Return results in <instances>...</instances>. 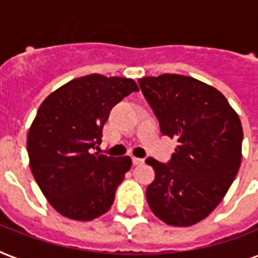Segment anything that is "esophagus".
<instances>
[{"mask_svg": "<svg viewBox=\"0 0 258 258\" xmlns=\"http://www.w3.org/2000/svg\"><path fill=\"white\" fill-rule=\"evenodd\" d=\"M143 162H145V159H142V158L133 157V163H134V165H135V166L142 165V163H143Z\"/></svg>", "mask_w": 258, "mask_h": 258, "instance_id": "34e87169", "label": "esophagus"}]
</instances>
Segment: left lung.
<instances>
[{"label": "left lung", "mask_w": 258, "mask_h": 258, "mask_svg": "<svg viewBox=\"0 0 258 258\" xmlns=\"http://www.w3.org/2000/svg\"><path fill=\"white\" fill-rule=\"evenodd\" d=\"M161 131L178 142L165 165L147 158L155 179L146 190L151 212L171 226L205 220L226 196L242 158V125L228 99L190 76L139 79Z\"/></svg>", "instance_id": "obj_1"}]
</instances>
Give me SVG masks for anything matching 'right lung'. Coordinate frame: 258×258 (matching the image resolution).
Here are the masks:
<instances>
[{
	"mask_svg": "<svg viewBox=\"0 0 258 258\" xmlns=\"http://www.w3.org/2000/svg\"><path fill=\"white\" fill-rule=\"evenodd\" d=\"M139 91L127 78L92 74L49 93L32 121L26 149L38 187L61 216L91 221L107 213L131 158L92 153L116 103Z\"/></svg>",
	"mask_w": 258,
	"mask_h": 258,
	"instance_id": "add662e5",
	"label": "right lung"
}]
</instances>
